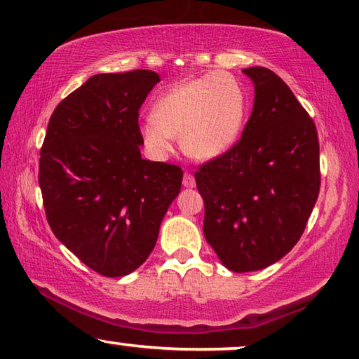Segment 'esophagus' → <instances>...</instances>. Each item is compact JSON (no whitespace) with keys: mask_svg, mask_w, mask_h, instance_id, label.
<instances>
[{"mask_svg":"<svg viewBox=\"0 0 359 359\" xmlns=\"http://www.w3.org/2000/svg\"><path fill=\"white\" fill-rule=\"evenodd\" d=\"M183 186H184V188H194V186H196L194 176L191 175V173H184V176H183Z\"/></svg>","mask_w":359,"mask_h":359,"instance_id":"esophagus-1","label":"esophagus"}]
</instances>
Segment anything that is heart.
<instances>
[{
  "instance_id": "1",
  "label": "heart",
  "mask_w": 359,
  "mask_h": 359,
  "mask_svg": "<svg viewBox=\"0 0 359 359\" xmlns=\"http://www.w3.org/2000/svg\"><path fill=\"white\" fill-rule=\"evenodd\" d=\"M245 114L247 96L240 81L229 73L214 72L160 97L151 112L154 121L142 126V137L158 156L171 151V137H180L189 156L210 160L235 144Z\"/></svg>"
}]
</instances>
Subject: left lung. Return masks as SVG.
Here are the masks:
<instances>
[{
	"mask_svg": "<svg viewBox=\"0 0 359 359\" xmlns=\"http://www.w3.org/2000/svg\"><path fill=\"white\" fill-rule=\"evenodd\" d=\"M243 73L253 80L255 104L242 137L194 173L204 237L235 273L263 269L291 252L320 191L312 117L274 72Z\"/></svg>",
	"mask_w": 359,
	"mask_h": 359,
	"instance_id": "1",
	"label": "left lung"
}]
</instances>
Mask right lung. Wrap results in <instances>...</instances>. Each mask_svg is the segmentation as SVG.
Listing matches in <instances>:
<instances>
[{"label":"right lung","mask_w":359,"mask_h":359,"mask_svg":"<svg viewBox=\"0 0 359 359\" xmlns=\"http://www.w3.org/2000/svg\"><path fill=\"white\" fill-rule=\"evenodd\" d=\"M158 73H101L58 102L39 160L47 222L86 266L126 276L149 258L183 170L142 158L139 109Z\"/></svg>","instance_id":"obj_1"}]
</instances>
